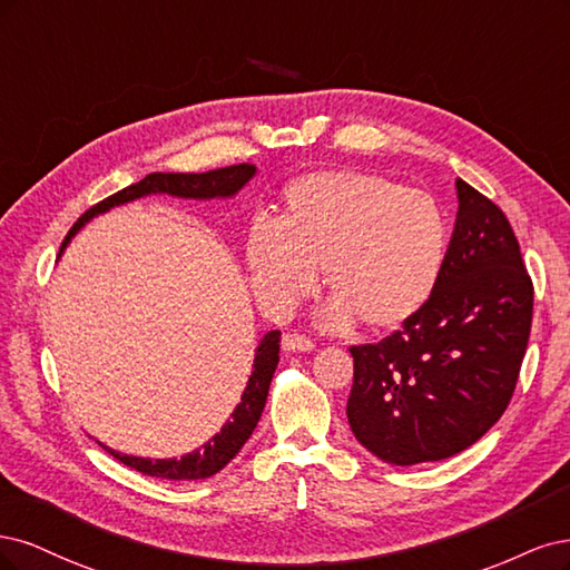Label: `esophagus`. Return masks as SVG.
<instances>
[{
    "label": "esophagus",
    "instance_id": "34e87169",
    "mask_svg": "<svg viewBox=\"0 0 570 570\" xmlns=\"http://www.w3.org/2000/svg\"><path fill=\"white\" fill-rule=\"evenodd\" d=\"M282 347L286 353H309V351H315V341L303 336V334H286L282 338Z\"/></svg>",
    "mask_w": 570,
    "mask_h": 570
}]
</instances>
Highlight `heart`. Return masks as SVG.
I'll use <instances>...</instances> for the list:
<instances>
[{"label": "heart", "mask_w": 570, "mask_h": 570, "mask_svg": "<svg viewBox=\"0 0 570 570\" xmlns=\"http://www.w3.org/2000/svg\"><path fill=\"white\" fill-rule=\"evenodd\" d=\"M246 267L258 301L288 312L317 286L332 293L324 322L357 320L395 332L426 309L448 258V219L419 189L362 170H317L291 179L277 223L246 232Z\"/></svg>", "instance_id": "1"}]
</instances>
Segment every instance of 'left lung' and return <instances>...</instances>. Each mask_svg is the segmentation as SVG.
<instances>
[{"label":"left lung","instance_id":"1","mask_svg":"<svg viewBox=\"0 0 570 570\" xmlns=\"http://www.w3.org/2000/svg\"><path fill=\"white\" fill-rule=\"evenodd\" d=\"M456 223L426 309L379 343L353 345L347 421L395 466L471 448L517 389L532 322V282L507 215L456 179Z\"/></svg>","mask_w":570,"mask_h":570}]
</instances>
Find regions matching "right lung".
I'll use <instances>...</instances> for the list:
<instances>
[{"label":"right lung","instance_id":"1","mask_svg":"<svg viewBox=\"0 0 570 570\" xmlns=\"http://www.w3.org/2000/svg\"><path fill=\"white\" fill-rule=\"evenodd\" d=\"M253 175H255V165H250V163L229 165V168L208 170V173H151V175H146L141 181H137V185L125 187L122 191L104 198L101 204L91 206L78 219V223L70 227L68 236L61 244L59 258H61L63 248L70 244V238L76 236L91 217H97L116 206L130 204V200L149 196V194H170V196H179V198H198V200L232 198ZM279 336H282V332H267L263 336L258 351H255L253 372L248 376L242 402L234 407L232 416L227 419V424L219 429V433H215L208 443H204L198 450L185 454L181 459H144V456H132V454H120L106 445H104V450L111 452L125 466L137 469L139 473H146V475H156V479H168V481L210 479V475H215L219 469H225L232 462V459L238 454V450H242L246 440L250 438V433L255 431V426H258L261 414H263L265 402H267L269 383H272L274 370H277V362H279Z\"/></svg>","mask_w":570,"mask_h":570}]
</instances>
